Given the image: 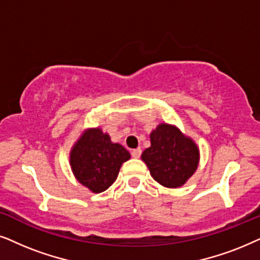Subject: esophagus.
I'll return each mask as SVG.
<instances>
[{
  "label": "esophagus",
  "mask_w": 260,
  "mask_h": 260,
  "mask_svg": "<svg viewBox=\"0 0 260 260\" xmlns=\"http://www.w3.org/2000/svg\"><path fill=\"white\" fill-rule=\"evenodd\" d=\"M141 155V148L138 147V148H134L132 150V157L133 158H139Z\"/></svg>",
  "instance_id": "obj_1"
}]
</instances>
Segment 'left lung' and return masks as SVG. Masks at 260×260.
I'll list each match as a JSON object with an SVG mask.
<instances>
[{
    "instance_id": "1",
    "label": "left lung",
    "mask_w": 260,
    "mask_h": 260,
    "mask_svg": "<svg viewBox=\"0 0 260 260\" xmlns=\"http://www.w3.org/2000/svg\"><path fill=\"white\" fill-rule=\"evenodd\" d=\"M141 158L159 184L178 188L197 169L199 148L178 128L162 123L151 133V147Z\"/></svg>"
}]
</instances>
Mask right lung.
<instances>
[{
	"label": "right lung",
	"instance_id": "right-lung-1",
	"mask_svg": "<svg viewBox=\"0 0 260 260\" xmlns=\"http://www.w3.org/2000/svg\"><path fill=\"white\" fill-rule=\"evenodd\" d=\"M129 152L120 144H113L101 129H89L71 151L70 164L79 183L92 192H102L115 182Z\"/></svg>",
	"mask_w": 260,
	"mask_h": 260
}]
</instances>
